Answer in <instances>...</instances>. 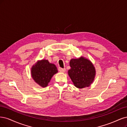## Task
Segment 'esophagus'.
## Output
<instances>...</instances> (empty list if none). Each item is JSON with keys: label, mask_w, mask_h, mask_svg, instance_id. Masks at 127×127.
I'll list each match as a JSON object with an SVG mask.
<instances>
[{"label": "esophagus", "mask_w": 127, "mask_h": 127, "mask_svg": "<svg viewBox=\"0 0 127 127\" xmlns=\"http://www.w3.org/2000/svg\"><path fill=\"white\" fill-rule=\"evenodd\" d=\"M59 71L60 72H62V73H64L65 71H66V69L65 68H59Z\"/></svg>", "instance_id": "obj_1"}]
</instances>
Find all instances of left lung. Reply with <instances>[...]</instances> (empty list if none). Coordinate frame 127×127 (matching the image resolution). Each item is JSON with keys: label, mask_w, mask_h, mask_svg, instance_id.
<instances>
[{"label": "left lung", "mask_w": 127, "mask_h": 127, "mask_svg": "<svg viewBox=\"0 0 127 127\" xmlns=\"http://www.w3.org/2000/svg\"><path fill=\"white\" fill-rule=\"evenodd\" d=\"M71 68L68 75L74 85L82 89L90 85L95 79V71L93 65L89 60L83 57L77 59H72L69 62Z\"/></svg>", "instance_id": "obj_1"}]
</instances>
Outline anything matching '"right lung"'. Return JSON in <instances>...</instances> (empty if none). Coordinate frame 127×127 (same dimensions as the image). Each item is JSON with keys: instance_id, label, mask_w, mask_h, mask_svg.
Instances as JSON below:
<instances>
[{"instance_id": "add662e5", "label": "right lung", "mask_w": 127, "mask_h": 127, "mask_svg": "<svg viewBox=\"0 0 127 127\" xmlns=\"http://www.w3.org/2000/svg\"><path fill=\"white\" fill-rule=\"evenodd\" d=\"M58 72L55 65L45 60L38 61L31 69L32 79L42 87H47L52 76Z\"/></svg>"}]
</instances>
